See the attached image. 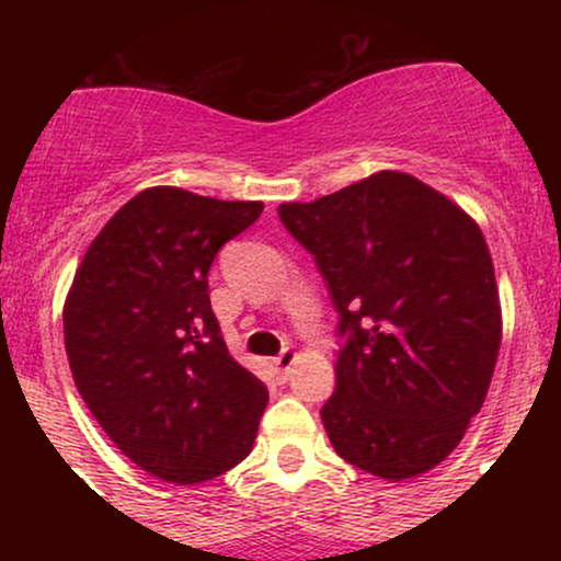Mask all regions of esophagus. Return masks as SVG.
I'll use <instances>...</instances> for the list:
<instances>
[{
	"label": "esophagus",
	"instance_id": "1",
	"mask_svg": "<svg viewBox=\"0 0 561 561\" xmlns=\"http://www.w3.org/2000/svg\"><path fill=\"white\" fill-rule=\"evenodd\" d=\"M293 362H295V353L293 351H282L279 356L274 358V369H276V375H279L282 379L287 377V371H289V366H293Z\"/></svg>",
	"mask_w": 561,
	"mask_h": 561
}]
</instances>
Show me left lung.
Here are the masks:
<instances>
[{
  "instance_id": "8db88e82",
  "label": "left lung",
  "mask_w": 561,
  "mask_h": 561,
  "mask_svg": "<svg viewBox=\"0 0 561 561\" xmlns=\"http://www.w3.org/2000/svg\"><path fill=\"white\" fill-rule=\"evenodd\" d=\"M334 311L337 385L321 422L347 465L409 480L459 446L485 401L501 302L485 237L446 195L401 171L282 203Z\"/></svg>"
}]
</instances>
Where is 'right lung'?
Masks as SVG:
<instances>
[{
	"label": "right lung",
	"instance_id": "right-lung-1",
	"mask_svg": "<svg viewBox=\"0 0 561 561\" xmlns=\"http://www.w3.org/2000/svg\"><path fill=\"white\" fill-rule=\"evenodd\" d=\"M261 210L150 186L102 227L70 285L62 330L76 388L115 446L165 482L229 472L259 435L268 390L229 356L208 272Z\"/></svg>",
	"mask_w": 561,
	"mask_h": 561
}]
</instances>
